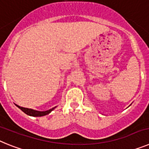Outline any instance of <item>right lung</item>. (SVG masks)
<instances>
[{"label": "right lung", "instance_id": "1", "mask_svg": "<svg viewBox=\"0 0 149 149\" xmlns=\"http://www.w3.org/2000/svg\"><path fill=\"white\" fill-rule=\"evenodd\" d=\"M15 105H16V106L18 107V108L20 109V110H22L24 113H26L28 116H34V117H40V116H44L48 115V114H49L52 110H54L56 107H53V108L50 109V110H45V111H39V110H33V109L22 107L18 106V105L17 104Z\"/></svg>", "mask_w": 149, "mask_h": 149}]
</instances>
